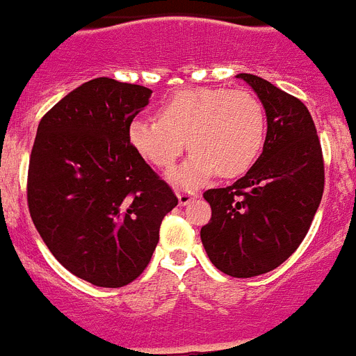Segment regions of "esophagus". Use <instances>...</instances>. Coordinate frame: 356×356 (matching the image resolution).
I'll list each match as a JSON object with an SVG mask.
<instances>
[{
	"label": "esophagus",
	"instance_id": "34e87169",
	"mask_svg": "<svg viewBox=\"0 0 356 356\" xmlns=\"http://www.w3.org/2000/svg\"><path fill=\"white\" fill-rule=\"evenodd\" d=\"M177 199H179V204L181 206H186L197 199V193L195 192H177Z\"/></svg>",
	"mask_w": 356,
	"mask_h": 356
}]
</instances>
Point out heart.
I'll list each match as a JSON object with an SVG mask.
<instances>
[{"instance_id":"b5f03b06","label":"heart","mask_w":356,"mask_h":356,"mask_svg":"<svg viewBox=\"0 0 356 356\" xmlns=\"http://www.w3.org/2000/svg\"><path fill=\"white\" fill-rule=\"evenodd\" d=\"M266 132L264 106L252 92L188 88L170 95L157 119H132L127 136L132 150L159 170L172 168L188 145L192 155L170 181L195 188L215 173L226 179L246 173L261 157Z\"/></svg>"}]
</instances>
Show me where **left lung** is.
Returning a JSON list of instances; mask_svg holds the SVG:
<instances>
[{
  "instance_id": "8db88e82",
  "label": "left lung",
  "mask_w": 356,
  "mask_h": 356,
  "mask_svg": "<svg viewBox=\"0 0 356 356\" xmlns=\"http://www.w3.org/2000/svg\"><path fill=\"white\" fill-rule=\"evenodd\" d=\"M237 77L264 106L266 143L244 177L204 192L211 219L201 241L217 270L250 279L279 268L304 241L324 192V159L302 101L253 74Z\"/></svg>"
}]
</instances>
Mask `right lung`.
I'll return each mask as SVG.
<instances>
[{"label":"right lung","mask_w":356,"mask_h":356,"mask_svg":"<svg viewBox=\"0 0 356 356\" xmlns=\"http://www.w3.org/2000/svg\"><path fill=\"white\" fill-rule=\"evenodd\" d=\"M141 85L97 77L54 104L38 127L26 199L52 255L79 279L121 288L145 271L172 188L132 150L128 124L150 101Z\"/></svg>","instance_id":"obj_1"}]
</instances>
